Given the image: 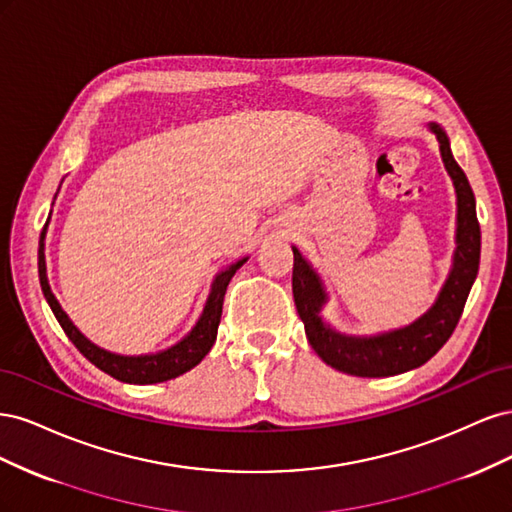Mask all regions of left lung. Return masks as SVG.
Listing matches in <instances>:
<instances>
[{"mask_svg":"<svg viewBox=\"0 0 512 512\" xmlns=\"http://www.w3.org/2000/svg\"><path fill=\"white\" fill-rule=\"evenodd\" d=\"M429 130L438 138L442 162L457 192V247L453 269L427 314L404 329L374 337L337 333L320 318V309L327 303V292H324L318 273L301 256L297 247H292V294L297 312L305 324V335L320 359L333 369L344 371V374L384 378L404 374V371L427 363L453 335L476 280L480 262V226L476 220L474 192L466 173L453 158L446 132L438 123H429Z\"/></svg>","mask_w":512,"mask_h":512,"instance_id":"left-lung-1","label":"left lung"}]
</instances>
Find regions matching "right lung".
I'll use <instances>...</instances> for the list:
<instances>
[{"label":"right lung","mask_w":512,"mask_h":512,"mask_svg":"<svg viewBox=\"0 0 512 512\" xmlns=\"http://www.w3.org/2000/svg\"><path fill=\"white\" fill-rule=\"evenodd\" d=\"M44 237H46V228L42 230L40 247H38V275H40V286H42L46 303L51 305L57 322L61 324V329H64L70 342L79 348V352L85 356L87 361H91L98 369H102L104 374L113 376L115 380L128 382V384H156V382L173 380V378L185 374V371H190L192 367H196L200 361L205 359L207 352L215 344V337H218V324L222 318V305H224V294H226L228 282L247 260V258H241L235 262V265H230L228 269L215 275L207 303L203 307V314H200L198 322L194 324V329L185 335L181 342H177L175 346H170L162 352H156V354L123 356V354L108 352L104 348H98L96 344H91L89 339L74 327L64 309H61L59 301L55 299V294L51 292L49 277H46Z\"/></svg>","instance_id":"right-lung-1"}]
</instances>
